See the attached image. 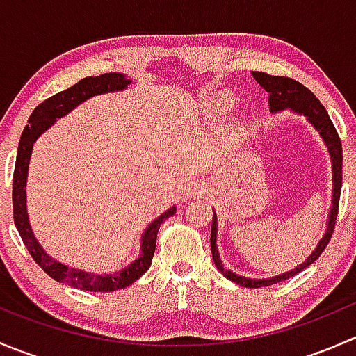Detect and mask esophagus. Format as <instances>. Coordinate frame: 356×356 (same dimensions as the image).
<instances>
[{
  "label": "esophagus",
  "instance_id": "34e87169",
  "mask_svg": "<svg viewBox=\"0 0 356 356\" xmlns=\"http://www.w3.org/2000/svg\"><path fill=\"white\" fill-rule=\"evenodd\" d=\"M204 191V184H201V182H193L191 186L188 188V193L189 195H203Z\"/></svg>",
  "mask_w": 356,
  "mask_h": 356
}]
</instances>
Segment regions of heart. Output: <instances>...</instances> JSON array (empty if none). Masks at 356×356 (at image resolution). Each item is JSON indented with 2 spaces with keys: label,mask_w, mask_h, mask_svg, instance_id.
<instances>
[{
  "label": "heart",
  "mask_w": 356,
  "mask_h": 356,
  "mask_svg": "<svg viewBox=\"0 0 356 356\" xmlns=\"http://www.w3.org/2000/svg\"><path fill=\"white\" fill-rule=\"evenodd\" d=\"M229 105H231V102H229V99H222V103H220L222 108H229Z\"/></svg>",
  "instance_id": "obj_1"
}]
</instances>
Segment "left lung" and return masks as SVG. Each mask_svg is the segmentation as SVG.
<instances>
[{"label":"left lung","instance_id":"8db88e82","mask_svg":"<svg viewBox=\"0 0 356 356\" xmlns=\"http://www.w3.org/2000/svg\"><path fill=\"white\" fill-rule=\"evenodd\" d=\"M253 77L257 79L258 84L268 92V105H270L272 111H281L284 108H291L298 113L305 115L308 117V120L314 124L315 129L321 131V136L324 138L325 145H327L329 153H331L332 158V182H334V189H332V208H331V215H329V224H327V231H325V236L321 239L318 246L315 248L314 253L300 265L294 270L288 272V274L282 275H275L272 279H260V281H254V279H248V277H241V275L232 274L231 270L224 268L222 265L220 257H218V250H217V218H215L213 213V220H211V234H210V245H211V257H213L215 265H217L218 270L224 274V277H227L229 281L236 282V284H241L245 288H265V286H272L277 284V282L288 281L289 277L293 275L300 274L301 270L308 267V265L314 264L324 250L327 248L329 241L332 238L334 227H336V220H337V210H339V196H341V186H343V148H341V139L339 134H337L336 127H334L331 117H329L327 110L324 108L321 102L315 98L314 92L310 91L308 88H305L303 84H300L298 81L291 77H284V75H270L267 72H253Z\"/></svg>","mask_w":356,"mask_h":356}]
</instances>
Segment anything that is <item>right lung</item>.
I'll list each match as a JSON object with an SVG mask.
<instances>
[{
	"label": "right lung",
	"mask_w": 356,
	"mask_h": 356,
	"mask_svg": "<svg viewBox=\"0 0 356 356\" xmlns=\"http://www.w3.org/2000/svg\"><path fill=\"white\" fill-rule=\"evenodd\" d=\"M131 84L129 79H125L122 74L111 72V74H102L96 77H84L74 84L72 88L65 89L62 92H56L51 98L44 99L39 106H35L34 111L29 117V125H25L22 138L19 143V152H17L15 160V170H13V220H15L17 231H19L20 238H22L25 248L29 250L31 257L34 258L35 264L46 272L51 279L56 282H65L74 288L84 289V291H96V293H108V291L124 289L131 286L132 282L138 281L143 274L149 268L155 254L156 248V234L160 225L163 224L165 218L175 213V207L165 211L163 215L155 218L143 236L141 254L138 260L132 261L127 268L117 272L111 275H95L89 272H82L79 268H68L67 265L60 264V261L53 260L51 257L44 253L39 243L35 241L34 234L31 231V224H29L27 217V207H25V182H27V168L29 160H31V152L34 141L38 139L39 134L46 131L56 118L63 117L72 108L79 105V103L86 102L88 98L96 95H103V92L110 91H120V89L127 88Z\"/></svg>",
	"instance_id": "1"
}]
</instances>
